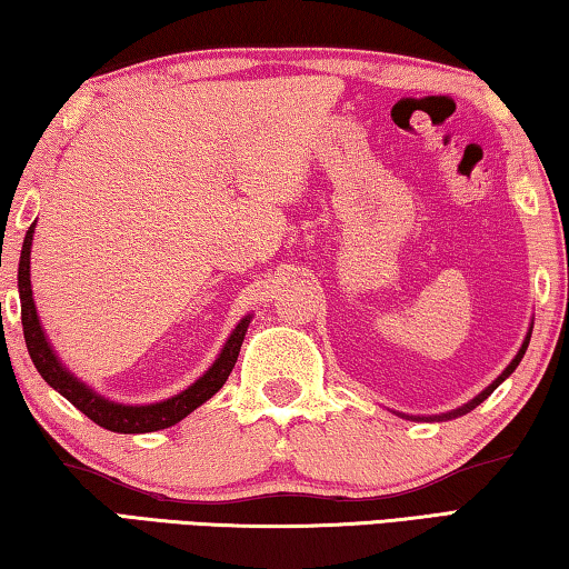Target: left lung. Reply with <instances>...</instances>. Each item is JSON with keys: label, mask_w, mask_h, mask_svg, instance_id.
Wrapping results in <instances>:
<instances>
[{"label": "left lung", "mask_w": 569, "mask_h": 569, "mask_svg": "<svg viewBox=\"0 0 569 569\" xmlns=\"http://www.w3.org/2000/svg\"><path fill=\"white\" fill-rule=\"evenodd\" d=\"M529 336H532V323H529V331H527V336H525V341H522V346H519V351H517V356H515V359L512 361H509V366H507V369L502 371V373H499V377L492 381V383H489V387L487 389H481L479 393H477V397L475 399H471V401H467V403H461V407L459 409H451V411H447V413H431V417H409V413H399V411H393V413H397V417H403V419H409V421H449V419H457V417H465V413H469L471 409H477L479 407V403L481 401H485L487 397H489V393H492L497 387H499V383H502L505 379H509V377H512V371L517 369V366H519V361H522V356H525V351H527V346H529Z\"/></svg>", "instance_id": "left-lung-1"}]
</instances>
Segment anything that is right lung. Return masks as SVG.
Segmentation results:
<instances>
[{
	"mask_svg": "<svg viewBox=\"0 0 569 569\" xmlns=\"http://www.w3.org/2000/svg\"><path fill=\"white\" fill-rule=\"evenodd\" d=\"M34 226H30L22 243V256H19V273H17V286H19V303H22V329H24V341L27 351L32 356L34 369L40 371V377L50 383L54 391H60L62 397L72 403V407L80 409L84 417L92 419L100 427L118 431V435H148V431H160L168 429L172 423H178L188 417L190 411H196L200 403H206L213 393L223 387L226 379L233 371L238 361L240 343L246 339V331L250 321H253V313L243 316L238 326L220 349L218 359L208 366L206 373L190 383L188 389L162 401L152 403H122L112 401L98 393L92 387H88L82 379H77L74 373L67 369L60 361V356L52 349L50 339L42 329L40 316H37L34 296H32V281H30V256H32V240H34Z\"/></svg>",
	"mask_w": 569,
	"mask_h": 569,
	"instance_id": "right-lung-1",
	"label": "right lung"
}]
</instances>
